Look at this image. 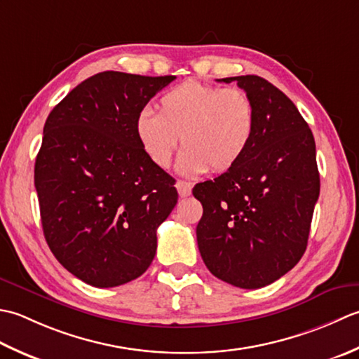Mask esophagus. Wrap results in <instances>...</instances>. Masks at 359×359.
<instances>
[{
    "label": "esophagus",
    "instance_id": "esophagus-1",
    "mask_svg": "<svg viewBox=\"0 0 359 359\" xmlns=\"http://www.w3.org/2000/svg\"><path fill=\"white\" fill-rule=\"evenodd\" d=\"M175 186H177V190H178L181 198H186V196H189L190 192H192V184H190V182L178 180L177 184H175Z\"/></svg>",
    "mask_w": 359,
    "mask_h": 359
}]
</instances>
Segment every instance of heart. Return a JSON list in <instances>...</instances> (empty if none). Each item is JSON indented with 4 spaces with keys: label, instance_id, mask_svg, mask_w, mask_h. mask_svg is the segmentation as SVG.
Returning <instances> with one entry per match:
<instances>
[{
    "label": "heart",
    "instance_id": "heart-1",
    "mask_svg": "<svg viewBox=\"0 0 359 359\" xmlns=\"http://www.w3.org/2000/svg\"><path fill=\"white\" fill-rule=\"evenodd\" d=\"M158 113L137 114L136 137L153 164L170 165L181 139L178 169L184 175L231 170L250 149L257 113L250 94L240 88L186 80L161 96Z\"/></svg>",
    "mask_w": 359,
    "mask_h": 359
}]
</instances>
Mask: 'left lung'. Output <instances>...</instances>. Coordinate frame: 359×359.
<instances>
[{"instance_id": "8db88e82", "label": "left lung", "mask_w": 359, "mask_h": 359, "mask_svg": "<svg viewBox=\"0 0 359 359\" xmlns=\"http://www.w3.org/2000/svg\"><path fill=\"white\" fill-rule=\"evenodd\" d=\"M255 105L257 123L237 165L194 187L203 204L198 250L209 271L233 287L255 290L301 260L319 198L316 144L296 105L259 76L226 77Z\"/></svg>"}]
</instances>
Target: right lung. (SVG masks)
Masks as SVG:
<instances>
[{
	"label": "right lung",
	"instance_id": "1",
	"mask_svg": "<svg viewBox=\"0 0 359 359\" xmlns=\"http://www.w3.org/2000/svg\"><path fill=\"white\" fill-rule=\"evenodd\" d=\"M177 79L104 71L49 113L34 181L55 259L97 288L135 280L156 254V229L178 201L175 180L145 156L135 122Z\"/></svg>",
	"mask_w": 359,
	"mask_h": 359
}]
</instances>
